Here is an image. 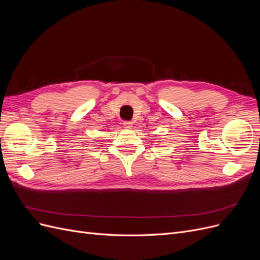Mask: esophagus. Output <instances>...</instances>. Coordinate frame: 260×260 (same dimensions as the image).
I'll use <instances>...</instances> for the list:
<instances>
[{
  "mask_svg": "<svg viewBox=\"0 0 260 260\" xmlns=\"http://www.w3.org/2000/svg\"><path fill=\"white\" fill-rule=\"evenodd\" d=\"M123 127L130 129L132 127V122L131 121H123Z\"/></svg>",
  "mask_w": 260,
  "mask_h": 260,
  "instance_id": "obj_1",
  "label": "esophagus"
}]
</instances>
